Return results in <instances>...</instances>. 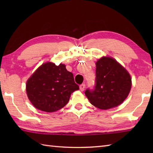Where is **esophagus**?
<instances>
[{
    "label": "esophagus",
    "instance_id": "1",
    "mask_svg": "<svg viewBox=\"0 0 153 153\" xmlns=\"http://www.w3.org/2000/svg\"><path fill=\"white\" fill-rule=\"evenodd\" d=\"M85 83H82V85H80L79 89L81 90V91H83L85 90Z\"/></svg>",
    "mask_w": 153,
    "mask_h": 153
}]
</instances>
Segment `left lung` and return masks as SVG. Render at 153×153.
I'll use <instances>...</instances> for the list:
<instances>
[{"label":"left lung","mask_w":153,"mask_h":153,"mask_svg":"<svg viewBox=\"0 0 153 153\" xmlns=\"http://www.w3.org/2000/svg\"><path fill=\"white\" fill-rule=\"evenodd\" d=\"M131 87V77L125 68L112 58L102 57L96 62L94 88H87L85 94L93 105L107 110L120 105Z\"/></svg>","instance_id":"1"}]
</instances>
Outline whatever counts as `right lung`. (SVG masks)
<instances>
[{"instance_id": "add662e5", "label": "right lung", "mask_w": 153, "mask_h": 153, "mask_svg": "<svg viewBox=\"0 0 153 153\" xmlns=\"http://www.w3.org/2000/svg\"><path fill=\"white\" fill-rule=\"evenodd\" d=\"M79 89L74 75L64 64L45 63L26 83V92L35 108L47 112L60 110L68 102L71 94Z\"/></svg>"}]
</instances>
